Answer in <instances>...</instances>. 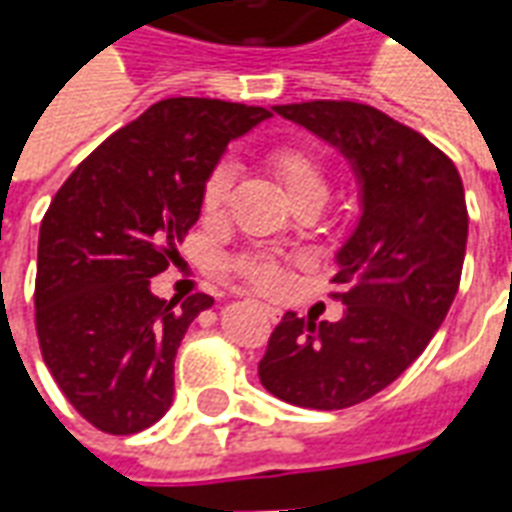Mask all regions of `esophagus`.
Here are the masks:
<instances>
[{"label":"esophagus","mask_w":512,"mask_h":512,"mask_svg":"<svg viewBox=\"0 0 512 512\" xmlns=\"http://www.w3.org/2000/svg\"><path fill=\"white\" fill-rule=\"evenodd\" d=\"M260 310H263V315H266L268 321H277V318H279L277 307H268V304H260Z\"/></svg>","instance_id":"34e87169"}]
</instances>
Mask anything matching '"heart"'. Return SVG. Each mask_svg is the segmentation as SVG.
Wrapping results in <instances>:
<instances>
[{"instance_id":"1","label":"heart","mask_w":512,"mask_h":512,"mask_svg":"<svg viewBox=\"0 0 512 512\" xmlns=\"http://www.w3.org/2000/svg\"><path fill=\"white\" fill-rule=\"evenodd\" d=\"M268 167L277 175L279 186L285 189L290 202L318 200L323 205L326 197H329V172H326V164L307 147L285 145L271 150L268 153ZM233 178L235 169L230 161H222V164H216L208 172L200 194V205L205 216H219L224 211L230 189H233ZM238 271L260 290H279L282 282H285L277 260L263 255L238 260Z\"/></svg>"}]
</instances>
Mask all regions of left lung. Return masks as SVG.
I'll use <instances>...</instances> for the list:
<instances>
[{
	"instance_id": "8db88e82",
	"label": "left lung",
	"mask_w": 512,
	"mask_h": 512,
	"mask_svg": "<svg viewBox=\"0 0 512 512\" xmlns=\"http://www.w3.org/2000/svg\"><path fill=\"white\" fill-rule=\"evenodd\" d=\"M274 112L348 158L362 216L334 257L343 318L285 312L257 376L293 406H356L392 384L450 312L469 235L461 175L425 136L373 106L307 101Z\"/></svg>"
}]
</instances>
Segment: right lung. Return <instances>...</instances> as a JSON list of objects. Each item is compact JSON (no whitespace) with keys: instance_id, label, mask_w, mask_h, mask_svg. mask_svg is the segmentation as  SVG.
<instances>
[{"instance_id":"add662e5","label":"right lung","mask_w":512,"mask_h":512,"mask_svg":"<svg viewBox=\"0 0 512 512\" xmlns=\"http://www.w3.org/2000/svg\"><path fill=\"white\" fill-rule=\"evenodd\" d=\"M268 117L216 98L158 101L54 194L38 238L40 354L98 430L139 433L172 406L180 340L213 299H158L150 279L200 219L202 183L227 145Z\"/></svg>"}]
</instances>
